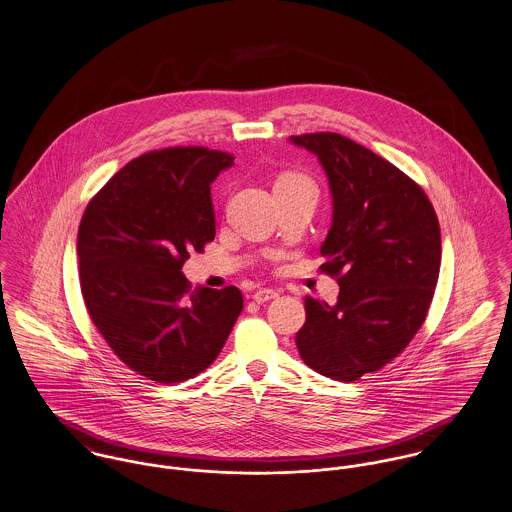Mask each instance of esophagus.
Segmentation results:
<instances>
[{
    "label": "esophagus",
    "mask_w": 512,
    "mask_h": 512,
    "mask_svg": "<svg viewBox=\"0 0 512 512\" xmlns=\"http://www.w3.org/2000/svg\"><path fill=\"white\" fill-rule=\"evenodd\" d=\"M252 297H254L256 303H266V301H272V299L279 297V293L276 289H258Z\"/></svg>",
    "instance_id": "1"
}]
</instances>
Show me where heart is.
I'll use <instances>...</instances> for the list:
<instances>
[{"label": "heart", "mask_w": 512, "mask_h": 512, "mask_svg": "<svg viewBox=\"0 0 512 512\" xmlns=\"http://www.w3.org/2000/svg\"><path fill=\"white\" fill-rule=\"evenodd\" d=\"M281 180H307V178H303V176H297V174H289V176H283ZM279 180V182H281Z\"/></svg>", "instance_id": "obj_1"}]
</instances>
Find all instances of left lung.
I'll return each mask as SVG.
<instances>
[{"mask_svg":"<svg viewBox=\"0 0 512 512\" xmlns=\"http://www.w3.org/2000/svg\"><path fill=\"white\" fill-rule=\"evenodd\" d=\"M325 168L334 213L319 268L340 285L336 305L305 297L295 336L303 362L356 381L397 358L426 321L440 274V225L424 189L338 133L291 137Z\"/></svg>","mask_w":512,"mask_h":512,"instance_id":"left-lung-1","label":"left lung"}]
</instances>
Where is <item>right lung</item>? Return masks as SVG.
<instances>
[{
	"instance_id": "1",
	"label": "right lung",
	"mask_w": 512,
	"mask_h": 512,
	"mask_svg": "<svg viewBox=\"0 0 512 512\" xmlns=\"http://www.w3.org/2000/svg\"><path fill=\"white\" fill-rule=\"evenodd\" d=\"M234 156L205 146L146 152L86 207L80 289L93 325L133 372L180 383L213 364L242 311L238 287L191 289L182 266L215 238L211 182Z\"/></svg>"
}]
</instances>
